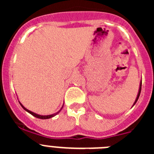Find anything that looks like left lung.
Returning <instances> with one entry per match:
<instances>
[{
	"mask_svg": "<svg viewBox=\"0 0 154 154\" xmlns=\"http://www.w3.org/2000/svg\"><path fill=\"white\" fill-rule=\"evenodd\" d=\"M141 89H142V80H141V82H140V85H139V92H138V94H137V97H136V100H135V102H134V103H133V106H134L135 104H136V102H137L138 99H139V95H140V93H141Z\"/></svg>",
	"mask_w": 154,
	"mask_h": 154,
	"instance_id": "obj_1",
	"label": "left lung"
}]
</instances>
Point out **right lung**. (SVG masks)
I'll use <instances>...</instances> for the list:
<instances>
[{"label": "right lung", "mask_w": 154, "mask_h": 154, "mask_svg": "<svg viewBox=\"0 0 154 154\" xmlns=\"http://www.w3.org/2000/svg\"><path fill=\"white\" fill-rule=\"evenodd\" d=\"M19 103H20V102H19ZM20 104H21V106H22V108L24 109L25 110V111H27V112H29V114H31V115H32V116H33L34 117H35V118H38V119H51V118H53V117H54V116H57V115L58 114V113L60 112V111H61V109H63V106H62L61 109H60V111H59V112H57L54 113V114H52V115H49V116H41V115H38V114H36V113H35V112H32L29 111V110L27 109H26L25 107H24V106H23V105L21 104V103H20Z\"/></svg>", "instance_id": "1"}]
</instances>
